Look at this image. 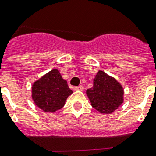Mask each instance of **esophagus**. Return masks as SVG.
Masks as SVG:
<instances>
[{"label":"esophagus","mask_w":156,"mask_h":156,"mask_svg":"<svg viewBox=\"0 0 156 156\" xmlns=\"http://www.w3.org/2000/svg\"><path fill=\"white\" fill-rule=\"evenodd\" d=\"M74 90L75 91H83V85H79L78 87H75Z\"/></svg>","instance_id":"obj_1"}]
</instances>
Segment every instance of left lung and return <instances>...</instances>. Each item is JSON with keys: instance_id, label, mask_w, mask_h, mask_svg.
I'll return each mask as SVG.
<instances>
[{"instance_id": "obj_1", "label": "left lung", "mask_w": 156, "mask_h": 156, "mask_svg": "<svg viewBox=\"0 0 156 156\" xmlns=\"http://www.w3.org/2000/svg\"><path fill=\"white\" fill-rule=\"evenodd\" d=\"M92 107L101 114H111L124 101V90L119 82L99 70L93 79V86L87 90Z\"/></svg>"}]
</instances>
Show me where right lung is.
I'll return each instance as SVG.
<instances>
[{"label":"right lung","instance_id":"right-lung-1","mask_svg":"<svg viewBox=\"0 0 156 156\" xmlns=\"http://www.w3.org/2000/svg\"><path fill=\"white\" fill-rule=\"evenodd\" d=\"M31 93L37 107L45 112H55L64 106L73 91L59 71L54 69L34 82Z\"/></svg>","mask_w":156,"mask_h":156}]
</instances>
